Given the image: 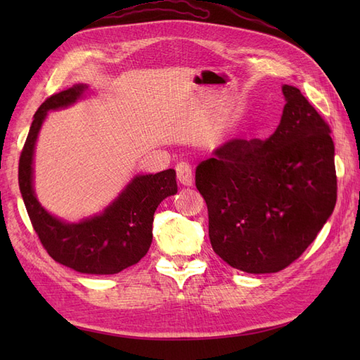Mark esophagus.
I'll return each mask as SVG.
<instances>
[{
    "label": "esophagus",
    "mask_w": 360,
    "mask_h": 360,
    "mask_svg": "<svg viewBox=\"0 0 360 360\" xmlns=\"http://www.w3.org/2000/svg\"><path fill=\"white\" fill-rule=\"evenodd\" d=\"M176 172H177V180L180 184H183V186H192L193 177H192V168L189 163L186 162L177 163Z\"/></svg>",
    "instance_id": "1"
}]
</instances>
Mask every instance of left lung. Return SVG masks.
Returning a JSON list of instances; mask_svg holds the SVG:
<instances>
[{
    "instance_id": "8db88e82",
    "label": "left lung",
    "mask_w": 360,
    "mask_h": 360,
    "mask_svg": "<svg viewBox=\"0 0 360 360\" xmlns=\"http://www.w3.org/2000/svg\"><path fill=\"white\" fill-rule=\"evenodd\" d=\"M266 141L233 138L202 160L195 184L209 210V237L226 264L275 274L297 259L336 204L330 127L299 89Z\"/></svg>"
}]
</instances>
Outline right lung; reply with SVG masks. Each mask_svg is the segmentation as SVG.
Returning a JSON list of instances; mask_svg holds the SVG:
<instances>
[{
  "label": "right lung",
  "instance_id": "1",
  "mask_svg": "<svg viewBox=\"0 0 360 360\" xmlns=\"http://www.w3.org/2000/svg\"><path fill=\"white\" fill-rule=\"evenodd\" d=\"M89 86L79 84L52 94L34 114L19 159V189L30 221L48 254L79 274L114 275L136 264L153 240L158 205L177 193L176 171L135 176L106 209L81 222H66L43 209L32 186L36 141L48 111L75 103Z\"/></svg>",
  "mask_w": 360,
  "mask_h": 360
}]
</instances>
